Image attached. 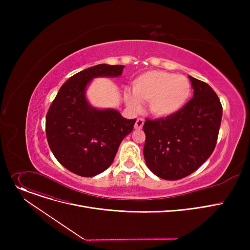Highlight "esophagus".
I'll list each match as a JSON object with an SVG mask.
<instances>
[{
	"mask_svg": "<svg viewBox=\"0 0 250 250\" xmlns=\"http://www.w3.org/2000/svg\"><path fill=\"white\" fill-rule=\"evenodd\" d=\"M144 123H145V121H144V118L139 117L138 120H137V122H136V124H135V128L136 129H141L143 127V125H144Z\"/></svg>",
	"mask_w": 250,
	"mask_h": 250,
	"instance_id": "34e87169",
	"label": "esophagus"
}]
</instances>
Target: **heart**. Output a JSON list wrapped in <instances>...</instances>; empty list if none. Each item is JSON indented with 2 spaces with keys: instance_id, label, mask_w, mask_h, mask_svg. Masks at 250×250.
Instances as JSON below:
<instances>
[{
  "instance_id": "heart-1",
  "label": "heart",
  "mask_w": 250,
  "mask_h": 250,
  "mask_svg": "<svg viewBox=\"0 0 250 250\" xmlns=\"http://www.w3.org/2000/svg\"><path fill=\"white\" fill-rule=\"evenodd\" d=\"M133 93L125 91V100L129 109L139 111L141 102H149L151 113L158 117L179 111L191 94V85L185 76L164 71H148L133 81Z\"/></svg>"
}]
</instances>
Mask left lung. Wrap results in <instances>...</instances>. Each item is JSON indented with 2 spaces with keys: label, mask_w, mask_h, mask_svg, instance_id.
<instances>
[{
  "label": "left lung",
  "mask_w": 250,
  "mask_h": 250,
  "mask_svg": "<svg viewBox=\"0 0 250 250\" xmlns=\"http://www.w3.org/2000/svg\"><path fill=\"white\" fill-rule=\"evenodd\" d=\"M193 97L176 113L147 120L144 157L158 177L177 180L194 172L215 150L223 108L212 87L191 76Z\"/></svg>",
  "instance_id": "left-lung-1"
}]
</instances>
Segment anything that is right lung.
<instances>
[{
  "label": "right lung",
  "instance_id": "obj_1",
  "mask_svg": "<svg viewBox=\"0 0 250 250\" xmlns=\"http://www.w3.org/2000/svg\"><path fill=\"white\" fill-rule=\"evenodd\" d=\"M123 64L101 63L72 76L64 82L46 114L45 132L57 160L71 172L95 176L114 160L136 118L126 120L114 109H97L86 99V87L96 77H118Z\"/></svg>",
  "mask_w": 250,
  "mask_h": 250
}]
</instances>
